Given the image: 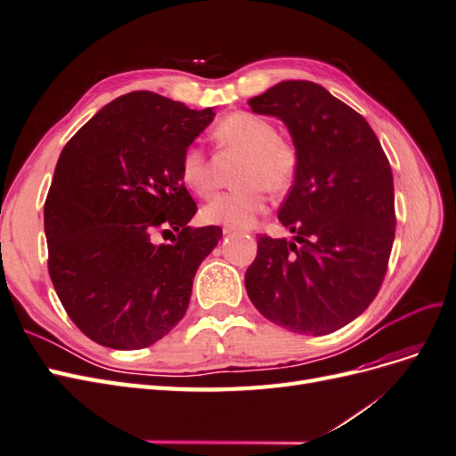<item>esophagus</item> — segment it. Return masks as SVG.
Here are the masks:
<instances>
[{"mask_svg": "<svg viewBox=\"0 0 456 456\" xmlns=\"http://www.w3.org/2000/svg\"><path fill=\"white\" fill-rule=\"evenodd\" d=\"M223 232H224V236H232V233H236L238 230H236V228H232V226H224V228H223Z\"/></svg>", "mask_w": 456, "mask_h": 456, "instance_id": "34e87169", "label": "esophagus"}]
</instances>
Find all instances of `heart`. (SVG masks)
Listing matches in <instances>:
<instances>
[{
	"instance_id": "b5f03b06",
	"label": "heart",
	"mask_w": 456,
	"mask_h": 456,
	"mask_svg": "<svg viewBox=\"0 0 456 456\" xmlns=\"http://www.w3.org/2000/svg\"><path fill=\"white\" fill-rule=\"evenodd\" d=\"M215 141L226 158H240L233 167L238 186L207 203L201 218L209 224L232 228L251 226L266 211L268 190L285 194L298 173V150L291 139L275 133V126L251 112H233L220 119ZM178 178L198 198L213 196L216 186L215 163L198 144L184 148Z\"/></svg>"
}]
</instances>
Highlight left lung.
Segmentation results:
<instances>
[{"instance_id":"1","label":"left lung","mask_w":456,"mask_h":456,"mask_svg":"<svg viewBox=\"0 0 456 456\" xmlns=\"http://www.w3.org/2000/svg\"><path fill=\"white\" fill-rule=\"evenodd\" d=\"M249 106L285 123L298 173L278 213L295 240L260 233L247 295L266 320L293 333H333L375 300L388 270L390 161L365 118L312 81H281Z\"/></svg>"}]
</instances>
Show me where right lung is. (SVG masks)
<instances>
[{
  "instance_id": "1",
  "label": "right lung",
  "mask_w": 456,
  "mask_h": 456,
  "mask_svg": "<svg viewBox=\"0 0 456 456\" xmlns=\"http://www.w3.org/2000/svg\"><path fill=\"white\" fill-rule=\"evenodd\" d=\"M213 116L134 91L64 146L44 207L47 266L66 314L96 344L146 348L184 317L196 270L223 230L188 226L198 205L178 163ZM173 229L171 246L151 241Z\"/></svg>"
}]
</instances>
